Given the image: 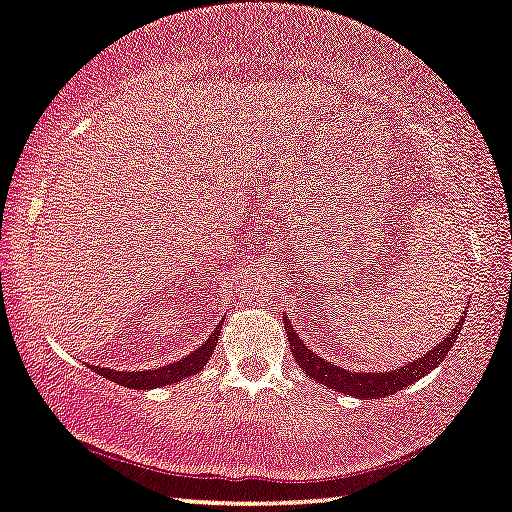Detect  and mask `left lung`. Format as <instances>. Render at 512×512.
Wrapping results in <instances>:
<instances>
[{"label": "left lung", "mask_w": 512, "mask_h": 512, "mask_svg": "<svg viewBox=\"0 0 512 512\" xmlns=\"http://www.w3.org/2000/svg\"><path fill=\"white\" fill-rule=\"evenodd\" d=\"M469 307V305H467ZM285 330L289 337V346H291V355L298 362V367L303 369L316 383L330 387L332 392H342L348 396H355V399H385V396L399 392V389L408 387L412 383H417L419 378H424L426 373H431L437 364H440L446 355H449L451 346L456 344V339L460 335L462 326H465V316L456 323L449 335H446L440 344H435L431 351H426L424 355H419L417 360L405 362L403 367L394 369V371H348L337 367V364H330L328 360L319 358V353H314L303 344V339L298 337V332L291 326L289 316H285Z\"/></svg>", "instance_id": "1"}]
</instances>
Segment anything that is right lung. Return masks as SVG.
Segmentation results:
<instances>
[{
    "label": "right lung",
    "instance_id": "1",
    "mask_svg": "<svg viewBox=\"0 0 512 512\" xmlns=\"http://www.w3.org/2000/svg\"><path fill=\"white\" fill-rule=\"evenodd\" d=\"M221 326L223 321L218 323L212 335L207 337V342H202L196 351L184 355L182 360L166 364V367L143 369V371H118V369H107V367H91V369L100 373V376L109 378L111 383H118L129 389H157V387L180 383V380L193 376V373H198L200 369H205V364L212 360L218 344V335H221Z\"/></svg>",
    "mask_w": 512,
    "mask_h": 512
}]
</instances>
